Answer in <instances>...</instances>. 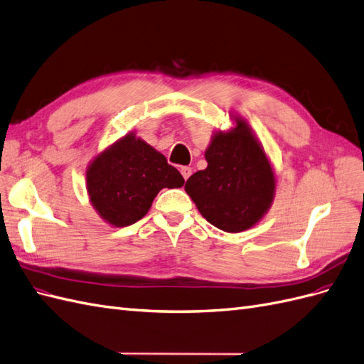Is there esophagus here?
Wrapping results in <instances>:
<instances>
[{
	"instance_id": "esophagus-1",
	"label": "esophagus",
	"mask_w": 364,
	"mask_h": 364,
	"mask_svg": "<svg viewBox=\"0 0 364 364\" xmlns=\"http://www.w3.org/2000/svg\"><path fill=\"white\" fill-rule=\"evenodd\" d=\"M181 173L183 176V179L186 181L191 176V168H190V166H181Z\"/></svg>"
}]
</instances>
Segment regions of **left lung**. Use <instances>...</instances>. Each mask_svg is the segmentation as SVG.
Segmentation results:
<instances>
[{
  "label": "left lung",
  "instance_id": "8db88e82",
  "mask_svg": "<svg viewBox=\"0 0 364 364\" xmlns=\"http://www.w3.org/2000/svg\"><path fill=\"white\" fill-rule=\"evenodd\" d=\"M235 127L218 132L205 151L208 166L185 183L199 213L215 228L240 232L257 223L274 200L276 176L251 127L234 116Z\"/></svg>",
  "mask_w": 364,
  "mask_h": 364
}]
</instances>
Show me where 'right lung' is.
I'll list each match as a JSON object with an SVG mask.
<instances>
[{"mask_svg": "<svg viewBox=\"0 0 364 364\" xmlns=\"http://www.w3.org/2000/svg\"><path fill=\"white\" fill-rule=\"evenodd\" d=\"M182 174L151 145L129 133L97 154L87 168V191L97 214L129 227L149 213L162 188H179Z\"/></svg>", "mask_w": 364, "mask_h": 364, "instance_id": "right-lung-1", "label": "right lung"}]
</instances>
